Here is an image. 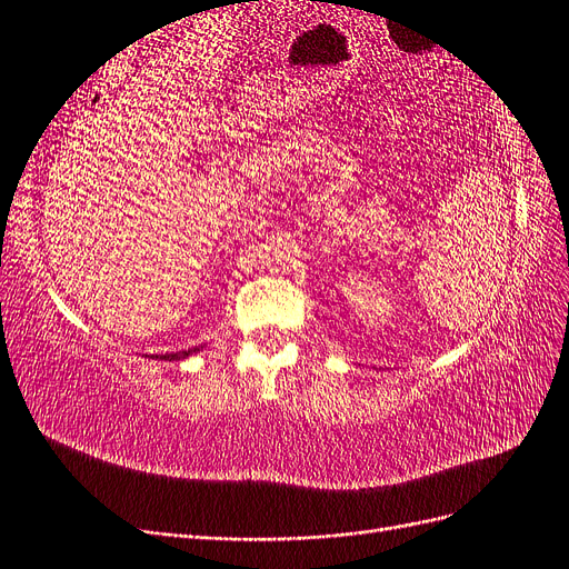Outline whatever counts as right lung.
Listing matches in <instances>:
<instances>
[{
	"label": "right lung",
	"mask_w": 569,
	"mask_h": 569,
	"mask_svg": "<svg viewBox=\"0 0 569 569\" xmlns=\"http://www.w3.org/2000/svg\"><path fill=\"white\" fill-rule=\"evenodd\" d=\"M206 347V343H203ZM203 347H192V349H184V351H173V353H161V356H151V358H161V360H182V358H189L199 353Z\"/></svg>",
	"instance_id": "1"
}]
</instances>
